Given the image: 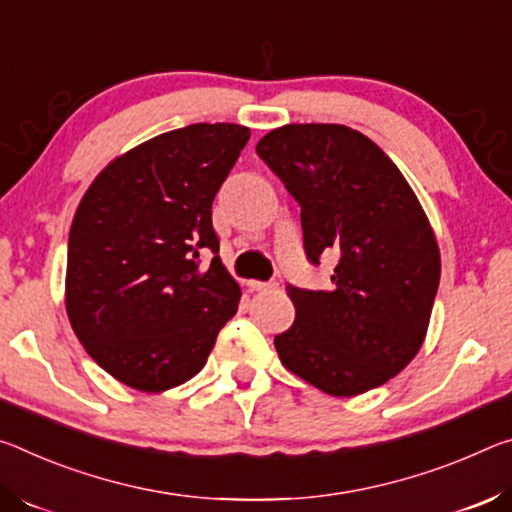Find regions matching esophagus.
I'll return each mask as SVG.
<instances>
[{
    "mask_svg": "<svg viewBox=\"0 0 512 512\" xmlns=\"http://www.w3.org/2000/svg\"><path fill=\"white\" fill-rule=\"evenodd\" d=\"M247 286L251 288V290H256V292H267V290H276V283L274 281H270V283H263V281H249Z\"/></svg>",
    "mask_w": 512,
    "mask_h": 512,
    "instance_id": "34e87169",
    "label": "esophagus"
}]
</instances>
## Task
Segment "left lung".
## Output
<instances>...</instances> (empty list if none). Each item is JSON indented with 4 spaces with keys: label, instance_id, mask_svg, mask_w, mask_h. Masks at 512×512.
<instances>
[{
    "label": "left lung",
    "instance_id": "8db88e82",
    "mask_svg": "<svg viewBox=\"0 0 512 512\" xmlns=\"http://www.w3.org/2000/svg\"><path fill=\"white\" fill-rule=\"evenodd\" d=\"M256 154L301 206L308 261H335L329 290L288 288L295 322L274 338L286 370L331 397L397 376L429 331L440 247L390 156L345 124H286Z\"/></svg>",
    "mask_w": 512,
    "mask_h": 512
}]
</instances>
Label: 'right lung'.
Masks as SVG:
<instances>
[{"mask_svg": "<svg viewBox=\"0 0 512 512\" xmlns=\"http://www.w3.org/2000/svg\"><path fill=\"white\" fill-rule=\"evenodd\" d=\"M249 136L229 122L161 133L115 156L79 201L65 311L88 356L133 390L192 379L238 311L211 208ZM201 248L216 254L208 268Z\"/></svg>", "mask_w": 512, "mask_h": 512, "instance_id": "add662e5", "label": "right lung"}]
</instances>
